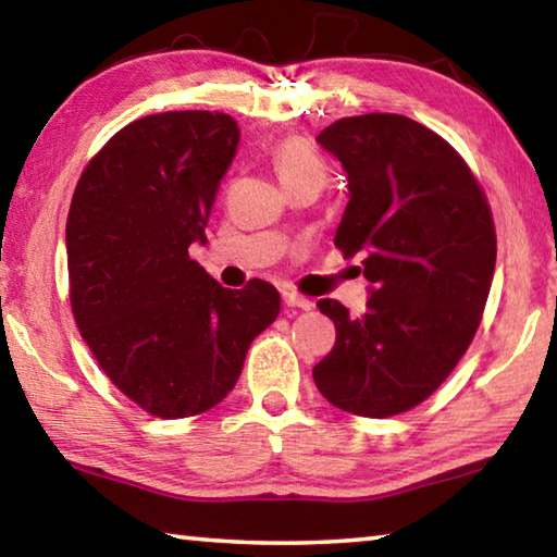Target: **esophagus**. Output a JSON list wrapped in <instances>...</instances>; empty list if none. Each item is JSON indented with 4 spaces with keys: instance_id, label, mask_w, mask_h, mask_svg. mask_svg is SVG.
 <instances>
[{
    "instance_id": "34e87169",
    "label": "esophagus",
    "mask_w": 557,
    "mask_h": 557,
    "mask_svg": "<svg viewBox=\"0 0 557 557\" xmlns=\"http://www.w3.org/2000/svg\"><path fill=\"white\" fill-rule=\"evenodd\" d=\"M282 301H285L287 307H297V309H312V301L307 297L297 295V292H282Z\"/></svg>"
}]
</instances>
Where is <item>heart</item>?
Masks as SVG:
<instances>
[{"mask_svg":"<svg viewBox=\"0 0 557 557\" xmlns=\"http://www.w3.org/2000/svg\"><path fill=\"white\" fill-rule=\"evenodd\" d=\"M270 162L282 186L297 182L324 184L326 164L319 149L305 137H282L270 149Z\"/></svg>","mask_w":557,"mask_h":557,"instance_id":"b5f03b06","label":"heart"}]
</instances>
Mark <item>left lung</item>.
<instances>
[{"label":"left lung","mask_w":557,"mask_h":557,"mask_svg":"<svg viewBox=\"0 0 557 557\" xmlns=\"http://www.w3.org/2000/svg\"><path fill=\"white\" fill-rule=\"evenodd\" d=\"M317 143L346 172L334 245L361 252L371 297L361 317L319 301L336 344L312 375L336 408L391 418L430 398L476 334L496 265L492 209L457 149L405 115L336 120Z\"/></svg>","instance_id":"1"}]
</instances>
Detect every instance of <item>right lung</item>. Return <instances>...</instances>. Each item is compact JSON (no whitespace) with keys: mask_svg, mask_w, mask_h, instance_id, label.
<instances>
[{"mask_svg":"<svg viewBox=\"0 0 557 557\" xmlns=\"http://www.w3.org/2000/svg\"><path fill=\"white\" fill-rule=\"evenodd\" d=\"M238 139L225 112L139 117L90 159L71 201L75 324L108 379L164 420L219 405L252 338L280 314L270 282L225 289L188 258V245L206 243Z\"/></svg>","mask_w":557,"mask_h":557,"instance_id":"right-lung-1","label":"right lung"}]
</instances>
